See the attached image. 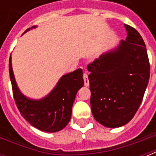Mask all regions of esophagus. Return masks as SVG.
Masks as SVG:
<instances>
[{
    "instance_id": "1",
    "label": "esophagus",
    "mask_w": 156,
    "mask_h": 156,
    "mask_svg": "<svg viewBox=\"0 0 156 156\" xmlns=\"http://www.w3.org/2000/svg\"><path fill=\"white\" fill-rule=\"evenodd\" d=\"M83 81H84V85L86 87H88L89 86V81H88V74L87 73H84L83 74Z\"/></svg>"
}]
</instances>
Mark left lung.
Returning a JSON list of instances; mask_svg holds the SVG:
<instances>
[{
	"instance_id": "1",
	"label": "left lung",
	"mask_w": 156,
	"mask_h": 156,
	"mask_svg": "<svg viewBox=\"0 0 156 156\" xmlns=\"http://www.w3.org/2000/svg\"><path fill=\"white\" fill-rule=\"evenodd\" d=\"M126 41L88 65L94 118L108 128L129 123L143 100L151 66L140 34L124 24Z\"/></svg>"
}]
</instances>
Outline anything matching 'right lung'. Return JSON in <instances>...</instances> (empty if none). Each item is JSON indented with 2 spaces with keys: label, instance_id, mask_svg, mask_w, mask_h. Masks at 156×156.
<instances>
[{
  "label": "right lung",
  "instance_id": "obj_1",
  "mask_svg": "<svg viewBox=\"0 0 156 156\" xmlns=\"http://www.w3.org/2000/svg\"><path fill=\"white\" fill-rule=\"evenodd\" d=\"M35 27L34 26L32 28ZM9 73L16 105L29 124L49 133L58 132L66 127L71 119L77 92L84 84L81 68L63 75L49 94L37 100L26 97L19 90L12 70V57L9 60Z\"/></svg>",
  "mask_w": 156,
  "mask_h": 156
}]
</instances>
